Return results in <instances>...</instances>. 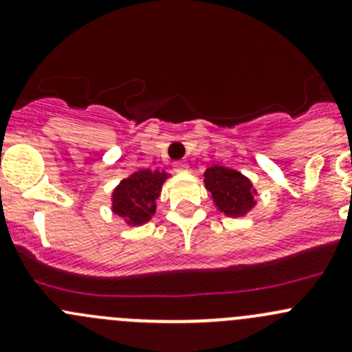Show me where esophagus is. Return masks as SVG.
<instances>
[{
	"label": "esophagus",
	"mask_w": 352,
	"mask_h": 352,
	"mask_svg": "<svg viewBox=\"0 0 352 352\" xmlns=\"http://www.w3.org/2000/svg\"><path fill=\"white\" fill-rule=\"evenodd\" d=\"M173 170H175V172H187V170H189V165H187L186 162H175L173 163Z\"/></svg>",
	"instance_id": "esophagus-1"
}]
</instances>
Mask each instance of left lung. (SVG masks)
<instances>
[{
	"label": "left lung",
	"mask_w": 352,
	"mask_h": 352,
	"mask_svg": "<svg viewBox=\"0 0 352 352\" xmlns=\"http://www.w3.org/2000/svg\"><path fill=\"white\" fill-rule=\"evenodd\" d=\"M204 186L211 192L212 202L223 214L230 218L245 216L255 204L254 189L250 180L240 172L226 166H209L204 172Z\"/></svg>",
	"instance_id": "obj_1"
}]
</instances>
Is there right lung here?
<instances>
[{
  "label": "right lung",
  "instance_id": "1",
  "mask_svg": "<svg viewBox=\"0 0 352 352\" xmlns=\"http://www.w3.org/2000/svg\"><path fill=\"white\" fill-rule=\"evenodd\" d=\"M168 173L160 170H138L120 180L112 192V211L131 226H141L151 219L156 211V199Z\"/></svg>",
  "mask_w": 352,
  "mask_h": 352
}]
</instances>
